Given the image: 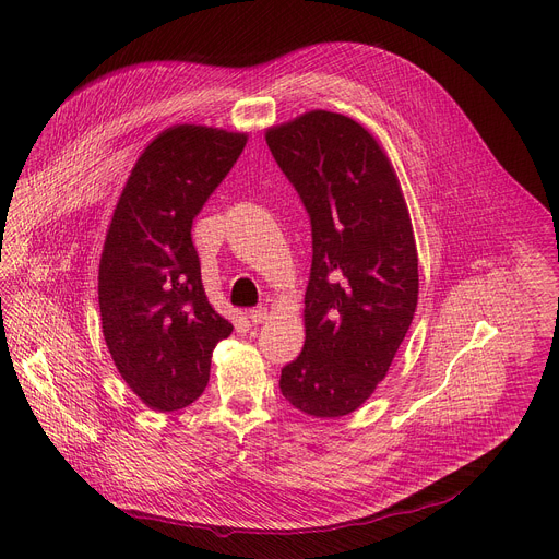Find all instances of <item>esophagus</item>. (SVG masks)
Listing matches in <instances>:
<instances>
[{
	"label": "esophagus",
	"mask_w": 559,
	"mask_h": 559,
	"mask_svg": "<svg viewBox=\"0 0 559 559\" xmlns=\"http://www.w3.org/2000/svg\"><path fill=\"white\" fill-rule=\"evenodd\" d=\"M248 318L252 321V325H263L267 318H270V313H267V309L265 307H257V309H250L248 311Z\"/></svg>",
	"instance_id": "34e87169"
}]
</instances>
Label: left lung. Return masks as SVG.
Instances as JSON below:
<instances>
[{
  "mask_svg": "<svg viewBox=\"0 0 559 559\" xmlns=\"http://www.w3.org/2000/svg\"><path fill=\"white\" fill-rule=\"evenodd\" d=\"M311 221L305 345L281 371L298 412L341 418L386 376L418 305V252L389 156L358 121L311 110L265 132Z\"/></svg>",
  "mask_w": 559,
  "mask_h": 559,
  "instance_id": "left-lung-1",
  "label": "left lung"
}]
</instances>
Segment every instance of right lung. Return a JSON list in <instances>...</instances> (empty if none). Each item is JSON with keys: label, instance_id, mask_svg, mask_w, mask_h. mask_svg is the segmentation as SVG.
Listing matches in <instances>:
<instances>
[{"label": "right lung", "instance_id": "right-lung-1", "mask_svg": "<svg viewBox=\"0 0 559 559\" xmlns=\"http://www.w3.org/2000/svg\"><path fill=\"white\" fill-rule=\"evenodd\" d=\"M246 143V132L207 126L164 130L136 158L112 212L99 261L104 338L154 412L197 401L216 343L234 330L205 296L192 221Z\"/></svg>", "mask_w": 559, "mask_h": 559}]
</instances>
